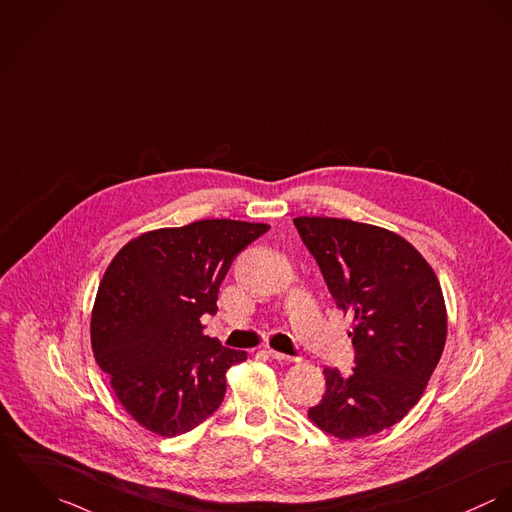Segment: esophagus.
Returning <instances> with one entry per match:
<instances>
[{
  "instance_id": "obj_1",
  "label": "esophagus",
  "mask_w": 512,
  "mask_h": 512,
  "mask_svg": "<svg viewBox=\"0 0 512 512\" xmlns=\"http://www.w3.org/2000/svg\"><path fill=\"white\" fill-rule=\"evenodd\" d=\"M269 355L275 359V361H279V363H292L294 361V357L292 355H284L281 351H275V349H269Z\"/></svg>"
}]
</instances>
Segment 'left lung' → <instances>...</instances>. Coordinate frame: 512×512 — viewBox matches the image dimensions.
Returning <instances> with one entry per match:
<instances>
[{
    "label": "left lung",
    "instance_id": "1",
    "mask_svg": "<svg viewBox=\"0 0 512 512\" xmlns=\"http://www.w3.org/2000/svg\"><path fill=\"white\" fill-rule=\"evenodd\" d=\"M338 308L353 316L355 367H326L308 410L324 432L353 440L400 422L420 400L446 345L448 316L426 259L397 233L340 218H296Z\"/></svg>",
    "mask_w": 512,
    "mask_h": 512
}]
</instances>
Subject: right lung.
Masks as SVG:
<instances>
[{
    "instance_id": "obj_1",
    "label": "right lung",
    "mask_w": 512,
    "mask_h": 512,
    "mask_svg": "<svg viewBox=\"0 0 512 512\" xmlns=\"http://www.w3.org/2000/svg\"><path fill=\"white\" fill-rule=\"evenodd\" d=\"M267 224L200 220L129 241L110 263L92 310V349L115 397L147 430L178 436L212 416L226 373L245 351L204 336L233 259Z\"/></svg>"
}]
</instances>
